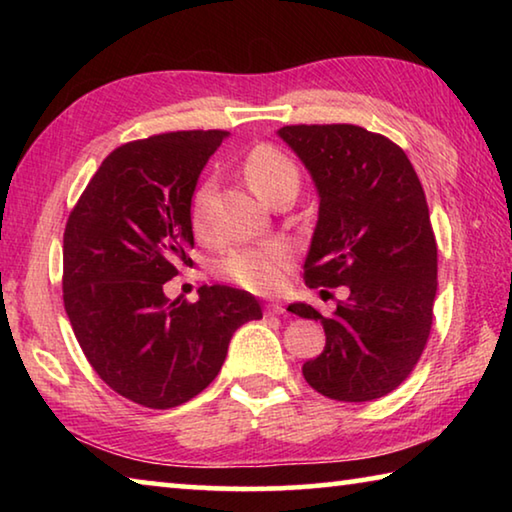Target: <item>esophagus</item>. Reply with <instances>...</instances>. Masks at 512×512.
I'll use <instances>...</instances> for the list:
<instances>
[{
    "label": "esophagus",
    "instance_id": "1",
    "mask_svg": "<svg viewBox=\"0 0 512 512\" xmlns=\"http://www.w3.org/2000/svg\"><path fill=\"white\" fill-rule=\"evenodd\" d=\"M264 311H266V316H280V314H284V305H282V302L273 300V302H268Z\"/></svg>",
    "mask_w": 512,
    "mask_h": 512
}]
</instances>
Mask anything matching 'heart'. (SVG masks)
Here are the masks:
<instances>
[{
  "label": "heart",
  "instance_id": "1",
  "mask_svg": "<svg viewBox=\"0 0 512 512\" xmlns=\"http://www.w3.org/2000/svg\"><path fill=\"white\" fill-rule=\"evenodd\" d=\"M244 173L250 187L271 201L282 189H298L300 173L296 162L289 155L277 151L275 146H255L244 162ZM214 194V180L207 178L196 187L189 205V221L198 237L207 235V207ZM293 262V250L287 244H257V246H239L225 253L216 262V271L225 280L237 282L239 287L255 293H271L282 287L284 275Z\"/></svg>",
  "mask_w": 512,
  "mask_h": 512
}]
</instances>
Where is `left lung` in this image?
I'll return each instance as SVG.
<instances>
[{"instance_id":"8db88e82","label":"left lung","mask_w":512,"mask_h":512,"mask_svg":"<svg viewBox=\"0 0 512 512\" xmlns=\"http://www.w3.org/2000/svg\"><path fill=\"white\" fill-rule=\"evenodd\" d=\"M277 135L318 192L307 287H348L332 316L289 305L325 329V350L302 375L329 400H377L411 375L431 329L438 248L418 173L400 146L361 126L300 124Z\"/></svg>"}]
</instances>
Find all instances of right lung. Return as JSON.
Masks as SVG:
<instances>
[{
	"mask_svg": "<svg viewBox=\"0 0 512 512\" xmlns=\"http://www.w3.org/2000/svg\"><path fill=\"white\" fill-rule=\"evenodd\" d=\"M230 133L178 131L112 151L69 214L63 300L97 375L149 409L192 400L219 375L232 334L262 318L248 291L214 284L169 300L162 284L192 262L189 205Z\"/></svg>",
	"mask_w": 512,
	"mask_h": 512,
	"instance_id": "right-lung-1",
	"label": "right lung"
}]
</instances>
